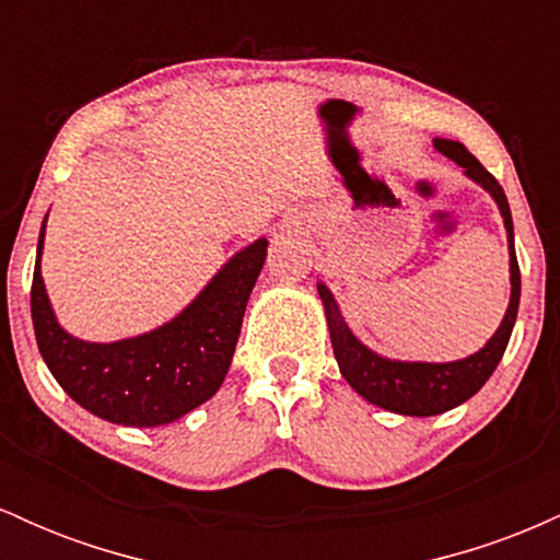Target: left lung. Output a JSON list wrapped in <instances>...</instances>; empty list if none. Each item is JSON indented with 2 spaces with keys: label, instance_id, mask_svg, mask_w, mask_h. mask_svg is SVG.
<instances>
[{
  "label": "left lung",
  "instance_id": "8db88e82",
  "mask_svg": "<svg viewBox=\"0 0 560 560\" xmlns=\"http://www.w3.org/2000/svg\"><path fill=\"white\" fill-rule=\"evenodd\" d=\"M434 150L458 163L460 168L474 184L498 202L500 215H503L505 234H508V255H511V302L503 320H500L498 331L487 339L474 355L460 358V361L450 363H421V361H392V358L378 355L369 350L350 326L345 324L342 313H339L337 300L329 292V287L318 284L320 302L326 311V324H329L334 358H337L339 371L347 378L358 395L365 397L371 405L392 410L400 416H436L445 410L458 408L468 397H474L485 387L487 378L498 369L500 358H503L508 339H511L513 324H516L518 298H522V273H518L516 260V244H513V221L511 208L503 186L492 176L485 165L479 163L471 152L466 150L460 141L453 139H434Z\"/></svg>",
  "mask_w": 560,
  "mask_h": 560
}]
</instances>
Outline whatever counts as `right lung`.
Listing matches in <instances>:
<instances>
[{
  "instance_id": "right-lung-1",
  "label": "right lung",
  "mask_w": 560,
  "mask_h": 560,
  "mask_svg": "<svg viewBox=\"0 0 560 560\" xmlns=\"http://www.w3.org/2000/svg\"><path fill=\"white\" fill-rule=\"evenodd\" d=\"M42 223L31 318L44 363L81 408L120 427H163L208 402L226 378L244 307L268 255L255 240L218 271L189 305L158 329L118 342H83L57 324L42 279Z\"/></svg>"
}]
</instances>
